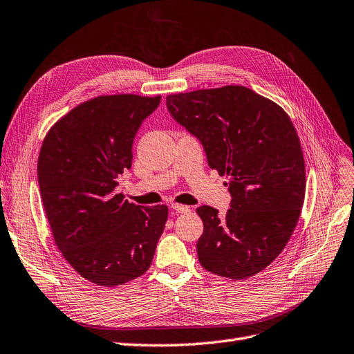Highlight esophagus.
Returning <instances> with one entry per match:
<instances>
[{"instance_id":"obj_1","label":"esophagus","mask_w":354,"mask_h":354,"mask_svg":"<svg viewBox=\"0 0 354 354\" xmlns=\"http://www.w3.org/2000/svg\"><path fill=\"white\" fill-rule=\"evenodd\" d=\"M171 208H173V211H176V212H178V214H187V212H190V208H189V206H186V205L173 203Z\"/></svg>"}]
</instances>
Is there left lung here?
<instances>
[{
  "instance_id": "obj_1",
  "label": "left lung",
  "mask_w": 354,
  "mask_h": 354,
  "mask_svg": "<svg viewBox=\"0 0 354 354\" xmlns=\"http://www.w3.org/2000/svg\"><path fill=\"white\" fill-rule=\"evenodd\" d=\"M171 117L203 146L208 165L225 176L224 216L199 206L198 258L231 279L261 272L283 252L297 225L306 190L296 129L284 109L245 86L167 96Z\"/></svg>"
}]
</instances>
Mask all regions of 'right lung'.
<instances>
[{
    "instance_id": "right-lung-1",
    "label": "right lung",
    "mask_w": 354,
    "mask_h": 354,
    "mask_svg": "<svg viewBox=\"0 0 354 354\" xmlns=\"http://www.w3.org/2000/svg\"><path fill=\"white\" fill-rule=\"evenodd\" d=\"M160 102L161 96H98L73 108L44 139L38 183L55 245L98 286H121L148 271L164 231L165 205L139 206L115 194L136 133Z\"/></svg>"
}]
</instances>
